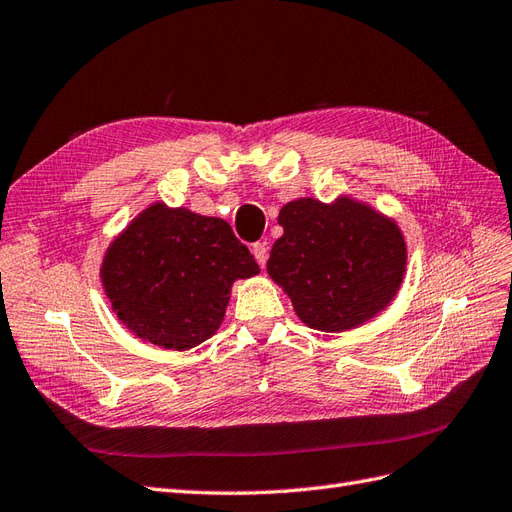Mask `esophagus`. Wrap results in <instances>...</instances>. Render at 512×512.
Masks as SVG:
<instances>
[{
  "label": "esophagus",
  "mask_w": 512,
  "mask_h": 512,
  "mask_svg": "<svg viewBox=\"0 0 512 512\" xmlns=\"http://www.w3.org/2000/svg\"><path fill=\"white\" fill-rule=\"evenodd\" d=\"M253 255H255V259H257V264H259L261 268H266V261H268V246H266L264 242H257V244H253Z\"/></svg>",
  "instance_id": "1"
}]
</instances>
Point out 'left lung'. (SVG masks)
Returning a JSON list of instances; mask_svg holds the SVG:
<instances>
[{"instance_id":"left-lung-1","label":"left lung","mask_w":512,"mask_h":512,"mask_svg":"<svg viewBox=\"0 0 512 512\" xmlns=\"http://www.w3.org/2000/svg\"><path fill=\"white\" fill-rule=\"evenodd\" d=\"M279 225L268 274L309 328L352 330L397 296L407 248L392 218L352 197H302L285 203Z\"/></svg>"}]
</instances>
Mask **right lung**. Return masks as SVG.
I'll return each mask as SVG.
<instances>
[{"mask_svg": "<svg viewBox=\"0 0 512 512\" xmlns=\"http://www.w3.org/2000/svg\"><path fill=\"white\" fill-rule=\"evenodd\" d=\"M259 274L223 218L152 203L107 248L100 279L122 324L165 349L197 347L223 324L231 285Z\"/></svg>", "mask_w": 512, "mask_h": 512, "instance_id": "1", "label": "right lung"}]
</instances>
